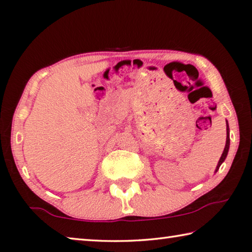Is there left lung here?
Listing matches in <instances>:
<instances>
[{
	"mask_svg": "<svg viewBox=\"0 0 252 252\" xmlns=\"http://www.w3.org/2000/svg\"><path fill=\"white\" fill-rule=\"evenodd\" d=\"M229 146H230V138H229V126H228V122H227V141H225L224 150H223V152H222V156H221L220 160H219V162H218V165H217L216 171H218V169H219V167L221 165V163H222V162H223V161H224V159H225V157H227V155H228V150H229Z\"/></svg>",
	"mask_w": 252,
	"mask_h": 252,
	"instance_id": "obj_1",
	"label": "left lung"
}]
</instances>
